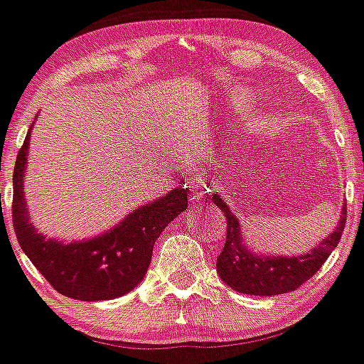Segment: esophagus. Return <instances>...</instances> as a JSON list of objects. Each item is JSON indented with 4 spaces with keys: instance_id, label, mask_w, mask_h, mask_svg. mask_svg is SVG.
<instances>
[{
    "instance_id": "obj_1",
    "label": "esophagus",
    "mask_w": 364,
    "mask_h": 364,
    "mask_svg": "<svg viewBox=\"0 0 364 364\" xmlns=\"http://www.w3.org/2000/svg\"><path fill=\"white\" fill-rule=\"evenodd\" d=\"M205 193H207L205 182H202V180H198V182H196L191 189V195H193V200H195V202H200V200L205 198Z\"/></svg>"
}]
</instances>
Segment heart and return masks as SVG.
<instances>
[{
    "instance_id": "heart-1",
    "label": "heart",
    "mask_w": 364,
    "mask_h": 364,
    "mask_svg": "<svg viewBox=\"0 0 364 364\" xmlns=\"http://www.w3.org/2000/svg\"><path fill=\"white\" fill-rule=\"evenodd\" d=\"M252 95L248 91H236L234 95H230V105L234 109H245V107L250 105Z\"/></svg>"
}]
</instances>
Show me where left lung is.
<instances>
[{"label": "left lung", "instance_id": "left-lung-1", "mask_svg": "<svg viewBox=\"0 0 364 364\" xmlns=\"http://www.w3.org/2000/svg\"><path fill=\"white\" fill-rule=\"evenodd\" d=\"M213 202L223 210L227 220V237L225 247L216 259L218 275L234 291L245 295L273 296L291 293L306 284L321 268L328 255L332 254L345 228L347 203L341 209V216L332 234H328L316 248L299 257H264L248 250L243 243L240 221L230 213L227 203L214 191Z\"/></svg>", "mask_w": 364, "mask_h": 364}]
</instances>
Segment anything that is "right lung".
<instances>
[{
    "label": "right lung",
    "instance_id": "1",
    "mask_svg": "<svg viewBox=\"0 0 364 364\" xmlns=\"http://www.w3.org/2000/svg\"><path fill=\"white\" fill-rule=\"evenodd\" d=\"M30 132L32 127L14 168L12 223L19 247L53 289L69 299L84 302L110 300L136 288L146 275L161 232L188 209V189H173L162 198L144 203L117 227L89 241L62 243L48 240L28 221L24 200L23 176L26 173Z\"/></svg>",
    "mask_w": 364,
    "mask_h": 364
}]
</instances>
